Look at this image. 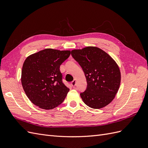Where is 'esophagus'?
<instances>
[{"instance_id": "34e87169", "label": "esophagus", "mask_w": 148, "mask_h": 148, "mask_svg": "<svg viewBox=\"0 0 148 148\" xmlns=\"http://www.w3.org/2000/svg\"><path fill=\"white\" fill-rule=\"evenodd\" d=\"M71 86H72L73 87H75L76 86V80L74 79L73 81L71 83Z\"/></svg>"}]
</instances>
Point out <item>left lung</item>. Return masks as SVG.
I'll list each match as a JSON object with an SVG mask.
<instances>
[{
    "label": "left lung",
    "mask_w": 148,
    "mask_h": 148,
    "mask_svg": "<svg viewBox=\"0 0 148 148\" xmlns=\"http://www.w3.org/2000/svg\"><path fill=\"white\" fill-rule=\"evenodd\" d=\"M71 54L86 78L87 88L80 93L84 104L96 109L108 105L114 99L120 84V71L116 62L96 47L74 49Z\"/></svg>",
    "instance_id": "left-lung-1"
}]
</instances>
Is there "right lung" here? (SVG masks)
<instances>
[{
	"instance_id": "obj_1",
	"label": "right lung",
	"mask_w": 148,
	"mask_h": 148,
	"mask_svg": "<svg viewBox=\"0 0 148 148\" xmlns=\"http://www.w3.org/2000/svg\"><path fill=\"white\" fill-rule=\"evenodd\" d=\"M70 51L46 49L28 56L21 71V84L31 102L50 110L61 104L69 89L62 82L60 66Z\"/></svg>"
}]
</instances>
